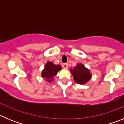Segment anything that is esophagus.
Here are the masks:
<instances>
[{
  "label": "esophagus",
  "mask_w": 124,
  "mask_h": 124,
  "mask_svg": "<svg viewBox=\"0 0 124 124\" xmlns=\"http://www.w3.org/2000/svg\"><path fill=\"white\" fill-rule=\"evenodd\" d=\"M62 67L64 69H68V65L67 63H64V64H62Z\"/></svg>",
  "instance_id": "obj_1"
}]
</instances>
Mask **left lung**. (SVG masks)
<instances>
[{
    "mask_svg": "<svg viewBox=\"0 0 124 124\" xmlns=\"http://www.w3.org/2000/svg\"><path fill=\"white\" fill-rule=\"evenodd\" d=\"M70 72L73 75L74 81L78 84H86L92 78L90 70L81 63H78L73 68H70Z\"/></svg>",
    "mask_w": 124,
    "mask_h": 124,
    "instance_id": "8db88e82",
    "label": "left lung"
}]
</instances>
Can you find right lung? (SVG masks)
Returning <instances> with one entry per match:
<instances>
[{
	"label": "right lung",
	"instance_id": "obj_1",
	"mask_svg": "<svg viewBox=\"0 0 124 124\" xmlns=\"http://www.w3.org/2000/svg\"><path fill=\"white\" fill-rule=\"evenodd\" d=\"M62 68L59 64H54L51 61H47L44 68L41 72V77L44 78L46 81L52 82L54 80V76L61 70Z\"/></svg>",
	"mask_w": 124,
	"mask_h": 124
}]
</instances>
